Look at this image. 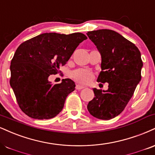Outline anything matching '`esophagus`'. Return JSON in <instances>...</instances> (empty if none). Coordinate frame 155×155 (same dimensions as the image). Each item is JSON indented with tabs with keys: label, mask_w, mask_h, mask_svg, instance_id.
<instances>
[{
	"label": "esophagus",
	"mask_w": 155,
	"mask_h": 155,
	"mask_svg": "<svg viewBox=\"0 0 155 155\" xmlns=\"http://www.w3.org/2000/svg\"><path fill=\"white\" fill-rule=\"evenodd\" d=\"M84 88V87H83V86H81L79 84H77L76 86V89H77V90H81V89H82Z\"/></svg>",
	"instance_id": "1"
}]
</instances>
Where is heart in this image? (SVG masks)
Masks as SVG:
<instances>
[{"instance_id":"heart-1","label":"heart","mask_w":155,"mask_h":155,"mask_svg":"<svg viewBox=\"0 0 155 155\" xmlns=\"http://www.w3.org/2000/svg\"><path fill=\"white\" fill-rule=\"evenodd\" d=\"M71 76L78 83L81 84H87L93 79L94 74L87 69L78 68L71 73Z\"/></svg>"}]
</instances>
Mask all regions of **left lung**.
Instances as JSON below:
<instances>
[{"mask_svg":"<svg viewBox=\"0 0 155 155\" xmlns=\"http://www.w3.org/2000/svg\"><path fill=\"white\" fill-rule=\"evenodd\" d=\"M87 35L101 54L102 71L97 81L109 84L106 91L93 89L94 97L87 109L97 118L110 120L122 113L141 81V53L134 43L110 29Z\"/></svg>","mask_w":155,"mask_h":155,"instance_id":"left-lung-1","label":"left lung"}]
</instances>
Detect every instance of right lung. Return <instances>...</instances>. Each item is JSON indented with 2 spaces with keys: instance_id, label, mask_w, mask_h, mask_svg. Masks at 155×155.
<instances>
[{
  "instance_id": "1",
  "label": "right lung",
  "mask_w": 155,
  "mask_h": 155,
  "mask_svg": "<svg viewBox=\"0 0 155 155\" xmlns=\"http://www.w3.org/2000/svg\"><path fill=\"white\" fill-rule=\"evenodd\" d=\"M82 33H45L18 46L11 62L10 84L22 111L31 118L50 119L63 110L75 83L65 79L53 84L48 81L58 73L79 43L87 40Z\"/></svg>"
}]
</instances>
